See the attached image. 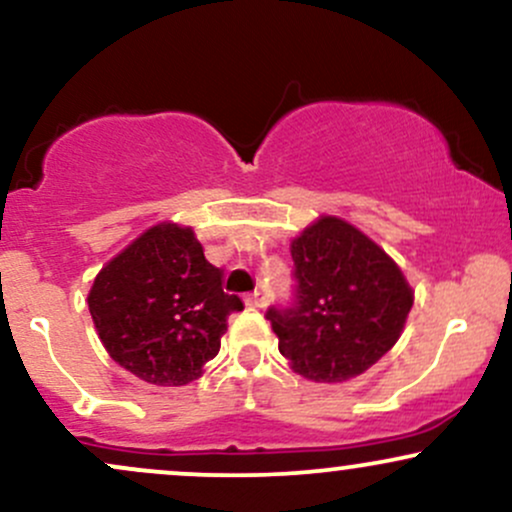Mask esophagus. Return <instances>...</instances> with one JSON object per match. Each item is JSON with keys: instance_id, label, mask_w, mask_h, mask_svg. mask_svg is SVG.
<instances>
[{"instance_id": "34e87169", "label": "esophagus", "mask_w": 512, "mask_h": 512, "mask_svg": "<svg viewBox=\"0 0 512 512\" xmlns=\"http://www.w3.org/2000/svg\"><path fill=\"white\" fill-rule=\"evenodd\" d=\"M245 303H248L250 308H264V305H267V296H264L262 291H252L245 296Z\"/></svg>"}]
</instances>
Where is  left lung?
I'll use <instances>...</instances> for the list:
<instances>
[{
    "label": "left lung",
    "mask_w": 512,
    "mask_h": 512,
    "mask_svg": "<svg viewBox=\"0 0 512 512\" xmlns=\"http://www.w3.org/2000/svg\"><path fill=\"white\" fill-rule=\"evenodd\" d=\"M296 301L267 320L291 368L315 383H346L397 344L414 305L402 269L366 233L320 216L291 240Z\"/></svg>",
    "instance_id": "8db88e82"
}]
</instances>
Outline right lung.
<instances>
[{
  "mask_svg": "<svg viewBox=\"0 0 512 512\" xmlns=\"http://www.w3.org/2000/svg\"><path fill=\"white\" fill-rule=\"evenodd\" d=\"M190 226L156 223L93 279L88 310L115 363L144 383L197 380L219 354L228 315L243 310L221 286Z\"/></svg>",
  "mask_w": 512,
  "mask_h": 512,
  "instance_id": "add662e5",
  "label": "right lung"
}]
</instances>
